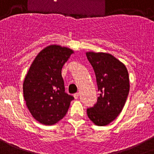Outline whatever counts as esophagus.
Instances as JSON below:
<instances>
[{
	"mask_svg": "<svg viewBox=\"0 0 154 154\" xmlns=\"http://www.w3.org/2000/svg\"><path fill=\"white\" fill-rule=\"evenodd\" d=\"M74 98H75V99H77V98H78V97H79L78 93H76V94H74Z\"/></svg>",
	"mask_w": 154,
	"mask_h": 154,
	"instance_id": "obj_1",
	"label": "esophagus"
}]
</instances>
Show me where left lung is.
<instances>
[{"mask_svg":"<svg viewBox=\"0 0 154 154\" xmlns=\"http://www.w3.org/2000/svg\"><path fill=\"white\" fill-rule=\"evenodd\" d=\"M86 55L96 75L100 92L97 103L87 108V116L96 125H107L117 118L126 103L130 91L128 71L111 54L87 52Z\"/></svg>","mask_w":154,"mask_h":154,"instance_id":"left-lung-1","label":"left lung"}]
</instances>
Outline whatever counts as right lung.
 Wrapping results in <instances>:
<instances>
[{"label": "right lung", "instance_id": "right-lung-1", "mask_svg": "<svg viewBox=\"0 0 154 154\" xmlns=\"http://www.w3.org/2000/svg\"><path fill=\"white\" fill-rule=\"evenodd\" d=\"M73 53L72 50L58 45L47 47L36 57L26 75L23 97L33 117L41 124L57 123L74 99L65 92L61 75L63 64Z\"/></svg>", "mask_w": 154, "mask_h": 154}]
</instances>
